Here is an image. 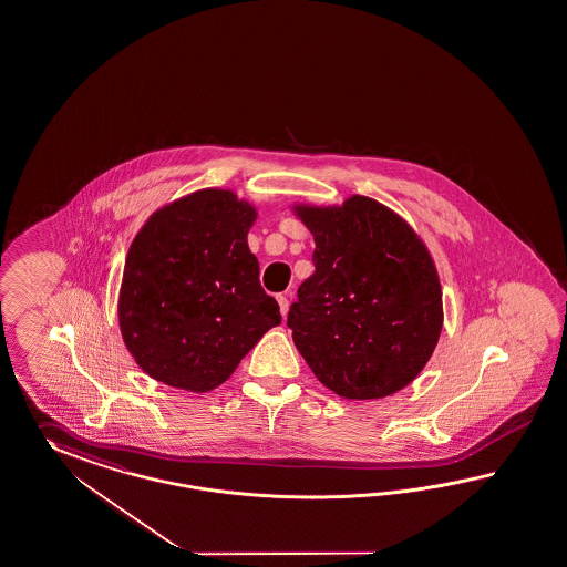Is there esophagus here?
Instances as JSON below:
<instances>
[{
  "mask_svg": "<svg viewBox=\"0 0 567 567\" xmlns=\"http://www.w3.org/2000/svg\"><path fill=\"white\" fill-rule=\"evenodd\" d=\"M277 301L282 318H287V313H289V297L287 295H277Z\"/></svg>",
  "mask_w": 567,
  "mask_h": 567,
  "instance_id": "1",
  "label": "esophagus"
}]
</instances>
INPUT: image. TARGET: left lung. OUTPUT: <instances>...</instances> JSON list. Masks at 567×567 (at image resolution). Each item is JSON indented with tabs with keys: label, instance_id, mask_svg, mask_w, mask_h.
<instances>
[{
	"label": "left lung",
	"instance_id": "1",
	"mask_svg": "<svg viewBox=\"0 0 567 567\" xmlns=\"http://www.w3.org/2000/svg\"><path fill=\"white\" fill-rule=\"evenodd\" d=\"M313 235L316 272L287 326L313 374L346 400H381L426 367L442 330L441 280L429 248L385 205H297Z\"/></svg>",
	"mask_w": 567,
	"mask_h": 567
}]
</instances>
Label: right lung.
Masks as SVG:
<instances>
[{
  "label": "right lung",
  "instance_id": "1",
  "mask_svg": "<svg viewBox=\"0 0 567 567\" xmlns=\"http://www.w3.org/2000/svg\"><path fill=\"white\" fill-rule=\"evenodd\" d=\"M256 217L231 190L205 188L157 208L135 235L118 323L128 352L155 381L207 393L280 323L248 248Z\"/></svg>",
  "mask_w": 567,
  "mask_h": 567
}]
</instances>
